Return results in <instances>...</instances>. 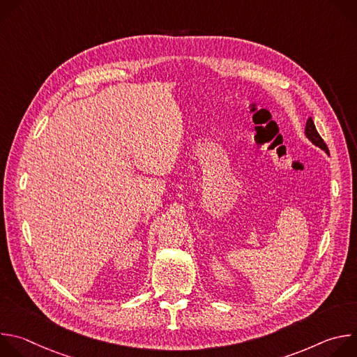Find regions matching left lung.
<instances>
[{
	"mask_svg": "<svg viewBox=\"0 0 357 357\" xmlns=\"http://www.w3.org/2000/svg\"><path fill=\"white\" fill-rule=\"evenodd\" d=\"M305 135L308 137V139H310L314 145H317V146L322 148V149L326 152V154H329V149H328V146H326L325 141L322 139V137L319 135V132L317 131L315 124H314V120H312L311 117L308 119L307 126H305Z\"/></svg>",
	"mask_w": 357,
	"mask_h": 357,
	"instance_id": "left-lung-1",
	"label": "left lung"
}]
</instances>
